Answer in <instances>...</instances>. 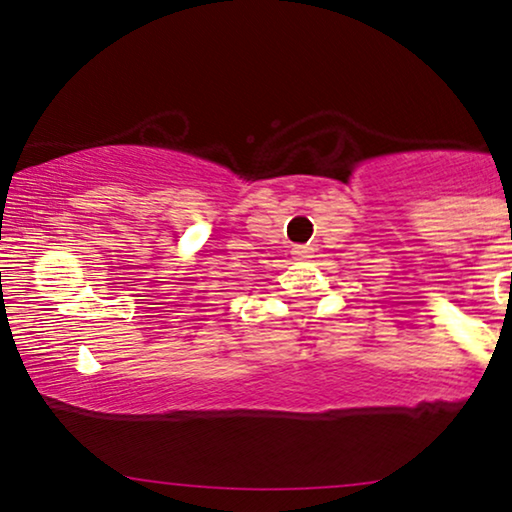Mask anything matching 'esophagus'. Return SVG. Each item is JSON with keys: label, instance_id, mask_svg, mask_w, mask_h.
<instances>
[{"label": "esophagus", "instance_id": "34e87169", "mask_svg": "<svg viewBox=\"0 0 512 512\" xmlns=\"http://www.w3.org/2000/svg\"><path fill=\"white\" fill-rule=\"evenodd\" d=\"M293 258H298V261H305V258H312V247H307V244H296V247L291 249Z\"/></svg>", "mask_w": 512, "mask_h": 512}]
</instances>
